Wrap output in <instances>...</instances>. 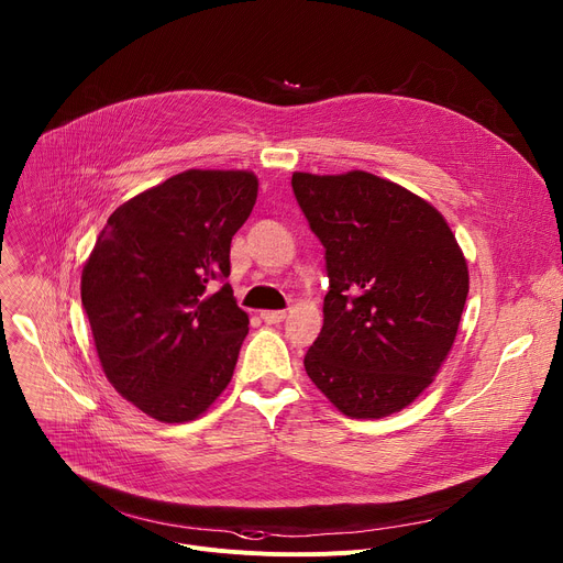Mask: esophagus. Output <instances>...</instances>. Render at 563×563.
I'll use <instances>...</instances> for the list:
<instances>
[{"label":"esophagus","instance_id":"esophagus-1","mask_svg":"<svg viewBox=\"0 0 563 563\" xmlns=\"http://www.w3.org/2000/svg\"><path fill=\"white\" fill-rule=\"evenodd\" d=\"M260 317H262L266 323H280V321H285L287 312H285V310H264Z\"/></svg>","mask_w":563,"mask_h":563}]
</instances>
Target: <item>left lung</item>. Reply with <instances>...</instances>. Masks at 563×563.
Returning <instances> with one entry per match:
<instances>
[{"label": "left lung", "mask_w": 563, "mask_h": 563, "mask_svg": "<svg viewBox=\"0 0 563 563\" xmlns=\"http://www.w3.org/2000/svg\"><path fill=\"white\" fill-rule=\"evenodd\" d=\"M291 189L329 272L306 372L344 416H393L431 386L456 340L470 287L456 236L424 198L365 170L294 173Z\"/></svg>", "instance_id": "8db88e82"}]
</instances>
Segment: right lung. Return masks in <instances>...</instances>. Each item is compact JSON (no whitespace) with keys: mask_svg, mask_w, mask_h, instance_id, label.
<instances>
[{"mask_svg":"<svg viewBox=\"0 0 563 563\" xmlns=\"http://www.w3.org/2000/svg\"><path fill=\"white\" fill-rule=\"evenodd\" d=\"M251 170L191 168L123 202L81 272L102 372L145 416L189 422L228 388L249 333L230 242L251 217Z\"/></svg>","mask_w":563,"mask_h":563,"instance_id":"1","label":"right lung"}]
</instances>
